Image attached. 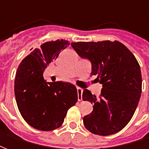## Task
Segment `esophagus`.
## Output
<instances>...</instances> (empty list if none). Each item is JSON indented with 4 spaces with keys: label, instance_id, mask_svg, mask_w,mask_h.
I'll use <instances>...</instances> for the list:
<instances>
[{
    "label": "esophagus",
    "instance_id": "obj_1",
    "mask_svg": "<svg viewBox=\"0 0 149 149\" xmlns=\"http://www.w3.org/2000/svg\"><path fill=\"white\" fill-rule=\"evenodd\" d=\"M77 94H78V100H82V93H83V90L81 88H77Z\"/></svg>",
    "mask_w": 149,
    "mask_h": 149
}]
</instances>
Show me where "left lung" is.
Returning <instances> with one entry per match:
<instances>
[{"instance_id": "1", "label": "left lung", "mask_w": 149, "mask_h": 149, "mask_svg": "<svg viewBox=\"0 0 149 149\" xmlns=\"http://www.w3.org/2000/svg\"><path fill=\"white\" fill-rule=\"evenodd\" d=\"M78 55L89 60L92 75L102 84L100 97L84 89L83 100L93 110L83 118L92 133L109 136L128 125L138 105L142 88L141 68L134 55L117 40L71 43Z\"/></svg>"}]
</instances>
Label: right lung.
<instances>
[{"label": "right lung", "instance_id": "1", "mask_svg": "<svg viewBox=\"0 0 149 149\" xmlns=\"http://www.w3.org/2000/svg\"><path fill=\"white\" fill-rule=\"evenodd\" d=\"M69 45L68 40L44 43L22 60L15 77L18 109L33 128L52 131L61 127L68 110L78 100L77 90L68 82H47L43 72L50 62Z\"/></svg>", "mask_w": 149, "mask_h": 149}]
</instances>
